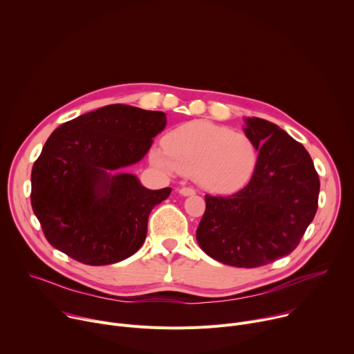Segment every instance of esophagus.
Here are the masks:
<instances>
[{"label": "esophagus", "mask_w": 354, "mask_h": 354, "mask_svg": "<svg viewBox=\"0 0 354 354\" xmlns=\"http://www.w3.org/2000/svg\"><path fill=\"white\" fill-rule=\"evenodd\" d=\"M179 193L182 194V196H192V194H194L196 193V190L193 189V187H180L179 189Z\"/></svg>", "instance_id": "1"}]
</instances>
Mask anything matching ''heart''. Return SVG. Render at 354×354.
I'll return each mask as SVG.
<instances>
[{"label":"heart","mask_w":354,"mask_h":354,"mask_svg":"<svg viewBox=\"0 0 354 354\" xmlns=\"http://www.w3.org/2000/svg\"><path fill=\"white\" fill-rule=\"evenodd\" d=\"M149 161L167 174H193L196 183L207 192L232 193L254 174L258 151L242 133L193 120L168 133L164 147L151 149Z\"/></svg>","instance_id":"1"}]
</instances>
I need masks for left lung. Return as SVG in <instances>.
<instances>
[{
    "label": "left lung",
    "mask_w": 354,
    "mask_h": 354,
    "mask_svg": "<svg viewBox=\"0 0 354 354\" xmlns=\"http://www.w3.org/2000/svg\"><path fill=\"white\" fill-rule=\"evenodd\" d=\"M243 133L259 153L254 175L234 194H206L196 239L224 265L259 268L297 248L318 209L319 178L304 145L277 124L246 118Z\"/></svg>",
    "instance_id": "1"
}]
</instances>
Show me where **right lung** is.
I'll use <instances>...</instances> for the list:
<instances>
[{
    "mask_svg": "<svg viewBox=\"0 0 354 354\" xmlns=\"http://www.w3.org/2000/svg\"><path fill=\"white\" fill-rule=\"evenodd\" d=\"M167 126L158 111L108 105L57 127L32 168L30 203L50 245L91 266L127 259L147 236L151 210L171 187L151 190L124 169Z\"/></svg>",
    "mask_w": 354,
    "mask_h": 354,
    "instance_id": "add662e5",
    "label": "right lung"
}]
</instances>
